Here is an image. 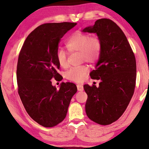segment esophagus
<instances>
[{
    "label": "esophagus",
    "instance_id": "obj_1",
    "mask_svg": "<svg viewBox=\"0 0 149 149\" xmlns=\"http://www.w3.org/2000/svg\"><path fill=\"white\" fill-rule=\"evenodd\" d=\"M77 87L78 91H83L84 90L83 86L82 84H78V85H77Z\"/></svg>",
    "mask_w": 149,
    "mask_h": 149
}]
</instances>
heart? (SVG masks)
<instances>
[{"instance_id": "obj_1", "label": "heart", "mask_w": 149, "mask_h": 149, "mask_svg": "<svg viewBox=\"0 0 149 149\" xmlns=\"http://www.w3.org/2000/svg\"><path fill=\"white\" fill-rule=\"evenodd\" d=\"M65 46L70 52H80L82 61L94 63L99 61L102 54V45L97 36L82 33H74L66 40ZM56 59L59 65L63 68L67 66V54L62 49L56 52ZM89 72L86 65H81L70 68L65 73L68 80L75 83H82Z\"/></svg>"}]
</instances>
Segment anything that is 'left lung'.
Listing matches in <instances>:
<instances>
[{"label": "left lung", "instance_id": "8db88e82", "mask_svg": "<svg viewBox=\"0 0 149 149\" xmlns=\"http://www.w3.org/2000/svg\"><path fill=\"white\" fill-rule=\"evenodd\" d=\"M83 32L97 33L102 45V54L93 79H100L99 86L84 85L88 95L85 109L88 118L100 125L116 121L130 102L136 79V63L125 34L113 21L101 18Z\"/></svg>", "mask_w": 149, "mask_h": 149}]
</instances>
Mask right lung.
Here are the masks:
<instances>
[{"instance_id":"obj_1","label":"right lung","mask_w":149,"mask_h":149,"mask_svg":"<svg viewBox=\"0 0 149 149\" xmlns=\"http://www.w3.org/2000/svg\"><path fill=\"white\" fill-rule=\"evenodd\" d=\"M76 24L61 22L40 25L28 35L19 53L18 93L29 115L45 127H54L65 118L70 100L77 92L74 83H62L58 90L50 81L61 75L56 59L59 43Z\"/></svg>"}]
</instances>
